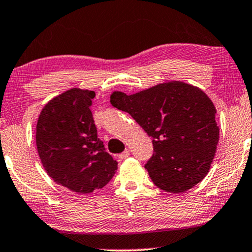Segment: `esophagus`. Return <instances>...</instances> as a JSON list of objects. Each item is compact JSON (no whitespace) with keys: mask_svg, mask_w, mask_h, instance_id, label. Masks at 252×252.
Returning a JSON list of instances; mask_svg holds the SVG:
<instances>
[{"mask_svg":"<svg viewBox=\"0 0 252 252\" xmlns=\"http://www.w3.org/2000/svg\"><path fill=\"white\" fill-rule=\"evenodd\" d=\"M128 156H129V150L126 149L125 151H124V153H122V154L119 155V158L123 160V159H126V158L128 157Z\"/></svg>","mask_w":252,"mask_h":252,"instance_id":"esophagus-1","label":"esophagus"}]
</instances>
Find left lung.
I'll list each match as a JSON object with an SVG mask.
<instances>
[{"label":"left lung","instance_id":"8db88e82","mask_svg":"<svg viewBox=\"0 0 252 252\" xmlns=\"http://www.w3.org/2000/svg\"><path fill=\"white\" fill-rule=\"evenodd\" d=\"M115 108L129 113L153 137L146 170L161 190L180 194L209 173L219 141L216 106L202 89L168 81L127 95H110Z\"/></svg>","mask_w":252,"mask_h":252}]
</instances>
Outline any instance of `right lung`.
I'll use <instances>...</instances> for the list:
<instances>
[{
    "instance_id": "add662e5",
    "label": "right lung",
    "mask_w": 252,
    "mask_h": 252,
    "mask_svg": "<svg viewBox=\"0 0 252 252\" xmlns=\"http://www.w3.org/2000/svg\"><path fill=\"white\" fill-rule=\"evenodd\" d=\"M94 97L88 89H68L43 106L36 123L41 164L55 182L75 194L103 188L118 168L97 139L91 111Z\"/></svg>"
}]
</instances>
